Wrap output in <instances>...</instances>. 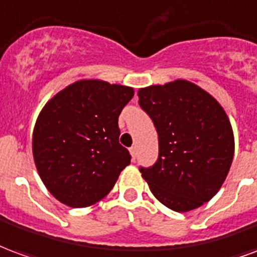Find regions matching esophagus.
Instances as JSON below:
<instances>
[{
    "instance_id": "34e87169",
    "label": "esophagus",
    "mask_w": 257,
    "mask_h": 257,
    "mask_svg": "<svg viewBox=\"0 0 257 257\" xmlns=\"http://www.w3.org/2000/svg\"><path fill=\"white\" fill-rule=\"evenodd\" d=\"M130 155H131V157H133V160H136V157H137V148L136 147L130 148Z\"/></svg>"
}]
</instances>
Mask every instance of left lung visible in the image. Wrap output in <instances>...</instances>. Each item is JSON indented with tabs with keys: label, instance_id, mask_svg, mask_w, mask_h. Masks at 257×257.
Segmentation results:
<instances>
[{
	"label": "left lung",
	"instance_id": "1",
	"mask_svg": "<svg viewBox=\"0 0 257 257\" xmlns=\"http://www.w3.org/2000/svg\"><path fill=\"white\" fill-rule=\"evenodd\" d=\"M140 105L159 136V157L140 168L153 196L177 212L201 207L222 188L234 156L226 112L205 90L189 80L138 90Z\"/></svg>",
	"mask_w": 257,
	"mask_h": 257
}]
</instances>
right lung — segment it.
Instances as JSON below:
<instances>
[{
	"instance_id": "right-lung-1",
	"label": "right lung",
	"mask_w": 257,
	"mask_h": 257,
	"mask_svg": "<svg viewBox=\"0 0 257 257\" xmlns=\"http://www.w3.org/2000/svg\"><path fill=\"white\" fill-rule=\"evenodd\" d=\"M134 89L100 79L78 80L41 110L33 133L34 162L60 203L93 205L112 190L131 156L119 144V115Z\"/></svg>"
}]
</instances>
